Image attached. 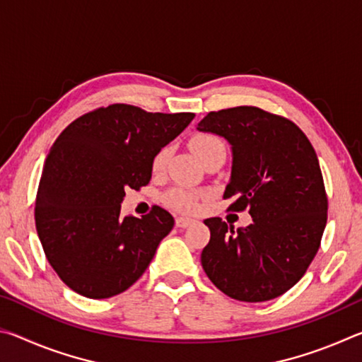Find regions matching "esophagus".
<instances>
[{
	"label": "esophagus",
	"mask_w": 362,
	"mask_h": 362,
	"mask_svg": "<svg viewBox=\"0 0 362 362\" xmlns=\"http://www.w3.org/2000/svg\"><path fill=\"white\" fill-rule=\"evenodd\" d=\"M193 223H194V220L185 218V217H179L175 220V225L179 226V228H188V226H192Z\"/></svg>",
	"instance_id": "34e87169"
}]
</instances>
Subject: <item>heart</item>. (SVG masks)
<instances>
[{
    "label": "heart",
    "instance_id": "1",
    "mask_svg": "<svg viewBox=\"0 0 362 362\" xmlns=\"http://www.w3.org/2000/svg\"><path fill=\"white\" fill-rule=\"evenodd\" d=\"M217 146H222V142L218 139L209 136V134H196L194 137L189 140V148L194 153V156L203 161V159L209 155L212 150H216ZM168 158V148H163L153 159V169H161L166 163ZM201 194L192 192V189L185 188H175L173 192L166 194V203L173 207V209L183 212V214H192L199 206Z\"/></svg>",
    "mask_w": 362,
    "mask_h": 362
}]
</instances>
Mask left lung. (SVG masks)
Masks as SVG:
<instances>
[{"label":"left lung","instance_id":"8db88e82","mask_svg":"<svg viewBox=\"0 0 362 362\" xmlns=\"http://www.w3.org/2000/svg\"><path fill=\"white\" fill-rule=\"evenodd\" d=\"M196 129L231 145V175L223 198L247 209L252 223L233 230L206 218L209 244L201 263L226 296L241 302L276 298L297 284L320 249L327 196L316 151L283 116L257 107L211 112Z\"/></svg>","mask_w":362,"mask_h":362}]
</instances>
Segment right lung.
Returning <instances> with one entry per match:
<instances>
[{"label":"right lung","mask_w":362,"mask_h":362,"mask_svg":"<svg viewBox=\"0 0 362 362\" xmlns=\"http://www.w3.org/2000/svg\"><path fill=\"white\" fill-rule=\"evenodd\" d=\"M194 113H148L115 103L79 116L51 146L36 196V231L59 278L88 298L136 283L174 226L163 207L121 217L127 188L151 179L153 159Z\"/></svg>","instance_id":"add662e5"}]
</instances>
